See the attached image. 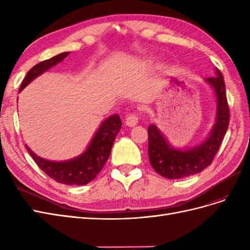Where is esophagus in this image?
I'll return each mask as SVG.
<instances>
[{
	"instance_id": "obj_1",
	"label": "esophagus",
	"mask_w": 250,
	"mask_h": 250,
	"mask_svg": "<svg viewBox=\"0 0 250 250\" xmlns=\"http://www.w3.org/2000/svg\"><path fill=\"white\" fill-rule=\"evenodd\" d=\"M138 122H139V117L135 112H132V113H130V115H128L125 119V124L127 126H130V127L137 125Z\"/></svg>"
}]
</instances>
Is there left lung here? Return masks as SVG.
Instances as JSON below:
<instances>
[{
	"mask_svg": "<svg viewBox=\"0 0 250 250\" xmlns=\"http://www.w3.org/2000/svg\"><path fill=\"white\" fill-rule=\"evenodd\" d=\"M217 96V121L209 138L191 150L171 148L156 126L148 127V154L152 168L160 175L177 179L199 173L213 162L229 124V107L222 73L216 70V77L207 79Z\"/></svg>",
	"mask_w": 250,
	"mask_h": 250,
	"instance_id": "1",
	"label": "left lung"
}]
</instances>
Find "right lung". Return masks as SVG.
I'll use <instances>...</instances> for the list:
<instances>
[{
  "instance_id": "right-lung-1",
  "label": "right lung",
  "mask_w": 250,
  "mask_h": 250,
  "mask_svg": "<svg viewBox=\"0 0 250 250\" xmlns=\"http://www.w3.org/2000/svg\"><path fill=\"white\" fill-rule=\"evenodd\" d=\"M67 55H69V52H64L35 64L22 80L20 92L35 77L40 76L50 67L62 62ZM121 127H122V122H121L119 115L109 117L101 124L85 152L79 157L67 162H49L40 156H36L27 146L26 148L36 165L49 177L59 184L82 186L92 181L102 170L103 166L108 160L113 142H115Z\"/></svg>"
}]
</instances>
